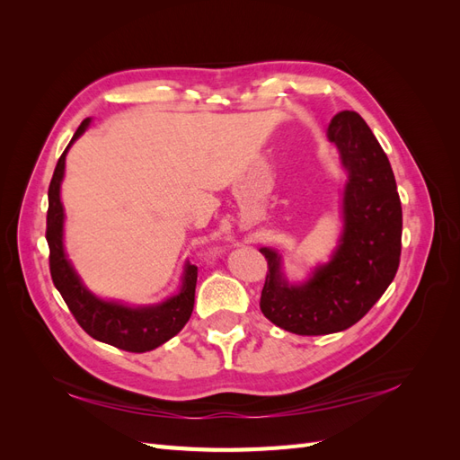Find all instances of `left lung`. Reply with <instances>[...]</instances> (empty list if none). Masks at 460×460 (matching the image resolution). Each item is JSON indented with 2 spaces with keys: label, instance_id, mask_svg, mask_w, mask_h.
Listing matches in <instances>:
<instances>
[{
  "label": "left lung",
  "instance_id": "1",
  "mask_svg": "<svg viewBox=\"0 0 460 460\" xmlns=\"http://www.w3.org/2000/svg\"><path fill=\"white\" fill-rule=\"evenodd\" d=\"M328 140L347 172L343 230L330 261L314 267L307 280L291 284L282 255L259 249L269 261L261 311L297 336H324L358 323L394 282L401 257V199L382 146L355 111L330 120Z\"/></svg>",
  "mask_w": 460,
  "mask_h": 460
}]
</instances>
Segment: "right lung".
<instances>
[{
  "mask_svg": "<svg viewBox=\"0 0 460 460\" xmlns=\"http://www.w3.org/2000/svg\"><path fill=\"white\" fill-rule=\"evenodd\" d=\"M90 122L92 119L82 120L71 144L66 146L58 161V166H55L48 190L49 207L46 240L49 245L51 280L55 288L59 289L76 323L93 340L119 347L122 351L146 353L169 341L186 326L193 311V301H196L198 267L190 262L184 264L182 286H180L178 294L161 303L140 305V307H130L127 303L97 297L80 280L63 245L65 208L61 203V182L65 176L66 151L88 130Z\"/></svg>",
  "mask_w": 460,
  "mask_h": 460,
  "instance_id": "add662e5",
  "label": "right lung"
}]
</instances>
